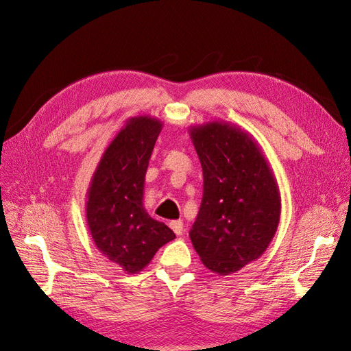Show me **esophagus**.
I'll return each mask as SVG.
<instances>
[{
    "instance_id": "34e87169",
    "label": "esophagus",
    "mask_w": 351,
    "mask_h": 351,
    "mask_svg": "<svg viewBox=\"0 0 351 351\" xmlns=\"http://www.w3.org/2000/svg\"><path fill=\"white\" fill-rule=\"evenodd\" d=\"M169 227L173 228V231L176 232L177 236H182L183 231H184V226H183V221L182 219H176L169 222Z\"/></svg>"
}]
</instances>
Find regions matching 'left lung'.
<instances>
[{"label": "left lung", "instance_id": "obj_1", "mask_svg": "<svg viewBox=\"0 0 351 351\" xmlns=\"http://www.w3.org/2000/svg\"><path fill=\"white\" fill-rule=\"evenodd\" d=\"M204 171V197L190 240L212 272L228 275L259 259L280 224L281 196L261 146L239 125L190 127Z\"/></svg>", "mask_w": 351, "mask_h": 351}]
</instances>
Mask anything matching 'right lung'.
<instances>
[{
	"label": "right lung",
	"mask_w": 351,
	"mask_h": 351,
	"mask_svg": "<svg viewBox=\"0 0 351 351\" xmlns=\"http://www.w3.org/2000/svg\"><path fill=\"white\" fill-rule=\"evenodd\" d=\"M162 121L132 117L102 154L86 193V219L95 246L125 274L141 272L159 247L176 239L143 208L147 164Z\"/></svg>",
	"instance_id": "obj_1"
}]
</instances>
